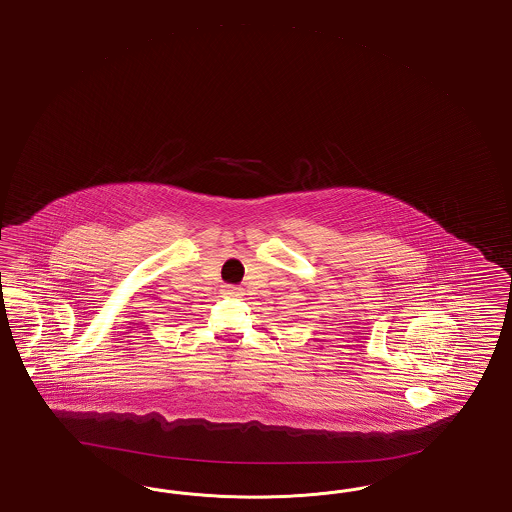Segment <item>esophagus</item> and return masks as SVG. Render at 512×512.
Returning <instances> with one entry per match:
<instances>
[{"label":"esophagus","instance_id":"obj_1","mask_svg":"<svg viewBox=\"0 0 512 512\" xmlns=\"http://www.w3.org/2000/svg\"><path fill=\"white\" fill-rule=\"evenodd\" d=\"M223 293L226 297H242L244 295V289L238 286H232V284H226L223 286Z\"/></svg>","mask_w":512,"mask_h":512}]
</instances>
